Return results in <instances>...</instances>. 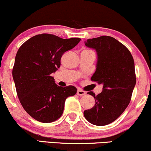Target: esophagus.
I'll use <instances>...</instances> for the list:
<instances>
[{
	"mask_svg": "<svg viewBox=\"0 0 151 151\" xmlns=\"http://www.w3.org/2000/svg\"><path fill=\"white\" fill-rule=\"evenodd\" d=\"M77 94L78 96H83V95H85V94H86V92L85 91H82V90H81V89H78L77 90Z\"/></svg>",
	"mask_w": 151,
	"mask_h": 151,
	"instance_id": "34e87169",
	"label": "esophagus"
}]
</instances>
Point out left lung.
<instances>
[{
	"instance_id": "8db88e82",
	"label": "left lung",
	"mask_w": 151,
	"mask_h": 151,
	"mask_svg": "<svg viewBox=\"0 0 151 151\" xmlns=\"http://www.w3.org/2000/svg\"><path fill=\"white\" fill-rule=\"evenodd\" d=\"M85 46L97 53L96 71L91 80L103 85V91L96 96L92 108L83 111L87 121L97 126L112 123L129 104L136 85L134 61L129 50L115 38L108 36L87 39Z\"/></svg>"
}]
</instances>
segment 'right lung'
I'll use <instances>...</instances> for the list:
<instances>
[{"instance_id":"add662e5","label":"right lung","mask_w":151,"mask_h":151,"mask_svg":"<svg viewBox=\"0 0 151 151\" xmlns=\"http://www.w3.org/2000/svg\"><path fill=\"white\" fill-rule=\"evenodd\" d=\"M80 40L42 34L30 38L18 50L12 77L22 105L36 120L43 123L57 120L63 114L67 98L77 93L73 86L56 84L51 74L60 66L63 53Z\"/></svg>"}]
</instances>
